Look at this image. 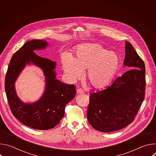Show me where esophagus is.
Returning a JSON list of instances; mask_svg holds the SVG:
<instances>
[{
  "instance_id": "34e87169",
  "label": "esophagus",
  "mask_w": 156,
  "mask_h": 156,
  "mask_svg": "<svg viewBox=\"0 0 156 156\" xmlns=\"http://www.w3.org/2000/svg\"><path fill=\"white\" fill-rule=\"evenodd\" d=\"M76 91H77V93H78V94H82V93H84V91H83V89H81V88H78Z\"/></svg>"
}]
</instances>
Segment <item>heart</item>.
<instances>
[{
	"mask_svg": "<svg viewBox=\"0 0 156 156\" xmlns=\"http://www.w3.org/2000/svg\"><path fill=\"white\" fill-rule=\"evenodd\" d=\"M120 58L114 52L108 51L98 44H86L78 46L73 57L64 55L62 65L68 79L75 82L87 70L86 78L95 88L107 85L115 76L120 65Z\"/></svg>",
	"mask_w": 156,
	"mask_h": 156,
	"instance_id": "1",
	"label": "heart"
}]
</instances>
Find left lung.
<instances>
[{
    "label": "left lung",
    "mask_w": 156,
    "mask_h": 156,
    "mask_svg": "<svg viewBox=\"0 0 156 156\" xmlns=\"http://www.w3.org/2000/svg\"><path fill=\"white\" fill-rule=\"evenodd\" d=\"M124 65L130 70L105 89L90 96L87 120L96 129L111 132L134 121L144 99L145 65L131 44L125 42Z\"/></svg>",
    "instance_id": "1"
}]
</instances>
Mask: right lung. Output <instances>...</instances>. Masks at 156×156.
Masks as SVG:
<instances>
[{"label":"right lung","mask_w":156,"mask_h":156,"mask_svg":"<svg viewBox=\"0 0 156 156\" xmlns=\"http://www.w3.org/2000/svg\"><path fill=\"white\" fill-rule=\"evenodd\" d=\"M47 41L34 39L27 42L12 56L5 79V90L13 116L23 124L37 129H49L60 123L66 105L76 95L74 84L62 83L55 78V62L40 57L33 51L45 48ZM39 66L46 76L47 87L42 98L36 103L24 104L17 98L14 81L26 64Z\"/></svg>","instance_id":"add662e5"}]
</instances>
